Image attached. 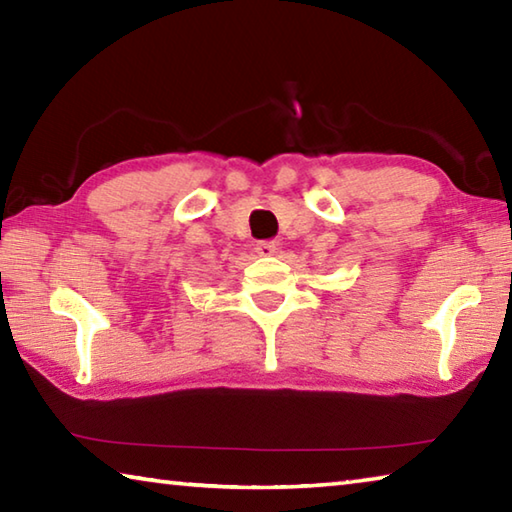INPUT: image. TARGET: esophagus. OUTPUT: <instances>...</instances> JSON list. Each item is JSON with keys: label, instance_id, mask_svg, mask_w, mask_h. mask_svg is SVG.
I'll return each mask as SVG.
<instances>
[{"label": "esophagus", "instance_id": "esophagus-1", "mask_svg": "<svg viewBox=\"0 0 512 512\" xmlns=\"http://www.w3.org/2000/svg\"><path fill=\"white\" fill-rule=\"evenodd\" d=\"M257 253L259 255H264V257H271V255H275V250H277V244L275 241H259L257 244Z\"/></svg>", "mask_w": 512, "mask_h": 512}]
</instances>
